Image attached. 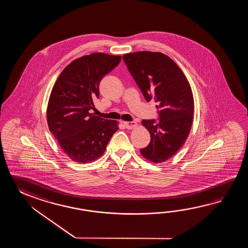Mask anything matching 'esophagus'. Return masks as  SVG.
I'll list each match as a JSON object with an SVG mask.
<instances>
[{
    "instance_id": "34e87169",
    "label": "esophagus",
    "mask_w": 248,
    "mask_h": 248,
    "mask_svg": "<svg viewBox=\"0 0 248 248\" xmlns=\"http://www.w3.org/2000/svg\"><path fill=\"white\" fill-rule=\"evenodd\" d=\"M123 124L127 129H132L137 126V123L136 122H125Z\"/></svg>"
}]
</instances>
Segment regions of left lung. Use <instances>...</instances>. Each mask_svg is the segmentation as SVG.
Returning a JSON list of instances; mask_svg holds the SVG:
<instances>
[{
	"instance_id": "obj_1",
	"label": "left lung",
	"mask_w": 248,
	"mask_h": 248,
	"mask_svg": "<svg viewBox=\"0 0 248 248\" xmlns=\"http://www.w3.org/2000/svg\"><path fill=\"white\" fill-rule=\"evenodd\" d=\"M124 62L147 102L158 106V122L143 120L151 142L140 153L153 163L168 160L185 144L193 120L194 99L183 71L163 53L139 51Z\"/></svg>"
}]
</instances>
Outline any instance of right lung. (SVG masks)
<instances>
[{
    "label": "right lung",
    "instance_id": "1",
    "mask_svg": "<svg viewBox=\"0 0 248 248\" xmlns=\"http://www.w3.org/2000/svg\"><path fill=\"white\" fill-rule=\"evenodd\" d=\"M121 56L93 53L77 58L63 69L54 84L47 104L49 131L60 147L75 162L84 164L100 158L113 134L116 121L91 113L99 97V83L116 67Z\"/></svg>",
    "mask_w": 248,
    "mask_h": 248
}]
</instances>
